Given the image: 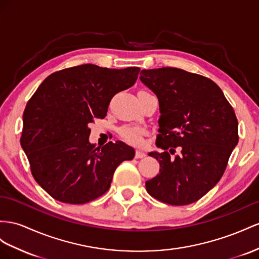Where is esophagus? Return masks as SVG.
Masks as SVG:
<instances>
[{"mask_svg":"<svg viewBox=\"0 0 259 259\" xmlns=\"http://www.w3.org/2000/svg\"><path fill=\"white\" fill-rule=\"evenodd\" d=\"M145 156V153L141 150H137L136 151V158H143Z\"/></svg>","mask_w":259,"mask_h":259,"instance_id":"obj_1","label":"esophagus"}]
</instances>
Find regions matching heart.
Here are the masks:
<instances>
[{"label": "heart", "mask_w": 259, "mask_h": 259, "mask_svg": "<svg viewBox=\"0 0 259 259\" xmlns=\"http://www.w3.org/2000/svg\"><path fill=\"white\" fill-rule=\"evenodd\" d=\"M144 134V129L136 127V125H124V127L119 130V135H120L123 141L135 145L142 143V137Z\"/></svg>", "instance_id": "b5f03b06"}]
</instances>
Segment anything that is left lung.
I'll return each mask as SVG.
<instances>
[{
	"instance_id": "1",
	"label": "left lung",
	"mask_w": 259,
	"mask_h": 259,
	"mask_svg": "<svg viewBox=\"0 0 259 259\" xmlns=\"http://www.w3.org/2000/svg\"><path fill=\"white\" fill-rule=\"evenodd\" d=\"M140 79L160 103L156 147L151 152L160 174L145 183L148 193L170 205L198 201L221 180L238 142L237 118L212 79L177 68L142 70ZM180 154L170 157L176 149Z\"/></svg>"
}]
</instances>
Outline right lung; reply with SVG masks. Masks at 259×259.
<instances>
[{
  "mask_svg": "<svg viewBox=\"0 0 259 259\" xmlns=\"http://www.w3.org/2000/svg\"><path fill=\"white\" fill-rule=\"evenodd\" d=\"M139 72L138 66H72L46 77L30 97L21 144L35 181L56 200H95L109 189L118 165L135 157V150L121 141L91 144L89 124L105 118L111 98L131 88Z\"/></svg>",
  "mask_w": 259,
  "mask_h": 259,
  "instance_id": "right-lung-1",
  "label": "right lung"
}]
</instances>
